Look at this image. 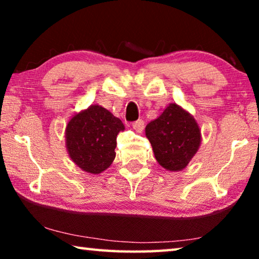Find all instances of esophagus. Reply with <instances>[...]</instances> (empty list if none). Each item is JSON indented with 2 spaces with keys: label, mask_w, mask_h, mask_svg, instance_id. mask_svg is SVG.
<instances>
[{
  "label": "esophagus",
  "mask_w": 259,
  "mask_h": 259,
  "mask_svg": "<svg viewBox=\"0 0 259 259\" xmlns=\"http://www.w3.org/2000/svg\"><path fill=\"white\" fill-rule=\"evenodd\" d=\"M132 126H133V128L137 131V132H141V131L144 130V126H145V122L143 121V120H137V121H134L133 123H132Z\"/></svg>",
  "instance_id": "esophagus-1"
}]
</instances>
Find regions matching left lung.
Listing matches in <instances>:
<instances>
[{"label":"left lung","mask_w":259,"mask_h":259,"mask_svg":"<svg viewBox=\"0 0 259 259\" xmlns=\"http://www.w3.org/2000/svg\"><path fill=\"white\" fill-rule=\"evenodd\" d=\"M145 134L153 148L155 160L171 172L185 168L201 144L196 119L176 102H171L157 119L147 123Z\"/></svg>","instance_id":"1"}]
</instances>
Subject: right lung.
I'll return each mask as SVG.
<instances>
[{"label": "right lung", "mask_w": 259, "mask_h": 259, "mask_svg": "<svg viewBox=\"0 0 259 259\" xmlns=\"http://www.w3.org/2000/svg\"><path fill=\"white\" fill-rule=\"evenodd\" d=\"M123 130L125 126L119 118L100 105H91L67 122V153L82 171L99 175L114 160L116 136Z\"/></svg>", "instance_id": "obj_1"}]
</instances>
